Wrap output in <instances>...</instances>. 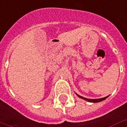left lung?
I'll list each match as a JSON object with an SVG mask.
<instances>
[{
	"mask_svg": "<svg viewBox=\"0 0 127 127\" xmlns=\"http://www.w3.org/2000/svg\"><path fill=\"white\" fill-rule=\"evenodd\" d=\"M75 94H76L77 95V96H78L79 98L83 99L84 100H86L87 101L90 102V103H99V102H101V101H104V100L106 99V98L108 97V96L105 97H103V98H100V99H87V98L83 97L81 96V95H78L77 94H76V93H75Z\"/></svg>",
	"mask_w": 127,
	"mask_h": 127,
	"instance_id": "1",
	"label": "left lung"
}]
</instances>
